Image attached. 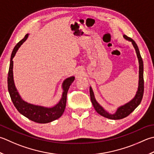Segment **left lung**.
I'll use <instances>...</instances> for the list:
<instances>
[{
    "label": "left lung",
    "mask_w": 154,
    "mask_h": 154,
    "mask_svg": "<svg viewBox=\"0 0 154 154\" xmlns=\"http://www.w3.org/2000/svg\"><path fill=\"white\" fill-rule=\"evenodd\" d=\"M123 37L125 39L130 41L132 45H133L135 52L137 54V57L139 62V82H138V88L136 92V94L134 96V97L131 101L128 102L127 103L122 105V106L117 108L116 111L114 113H110L107 110H105L104 108L99 104L96 100L95 97L94 93L91 87H89V93L90 97H91V103L93 105V107L95 108V111L101 116L106 117L111 119H121L124 117L128 116L129 114L135 110L138 105H139L141 101V99L143 97V90H144V81H143V63L142 58H141L139 48H138L137 44L133 39L127 37L126 35H123Z\"/></svg>",
    "instance_id": "8db88e82"
}]
</instances>
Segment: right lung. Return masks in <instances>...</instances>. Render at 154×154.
Listing matches in <instances>:
<instances>
[{
    "instance_id": "right-lung-1",
    "label": "right lung",
    "mask_w": 154,
    "mask_h": 154,
    "mask_svg": "<svg viewBox=\"0 0 154 154\" xmlns=\"http://www.w3.org/2000/svg\"><path fill=\"white\" fill-rule=\"evenodd\" d=\"M29 34H26L22 40L19 41L14 47L12 52L10 66L8 74V90L10 94L11 100L16 107L18 111L23 116L27 117L32 122L38 123H49L59 119L64 112L66 102H67V94L69 87L75 80V77L71 76L65 79L62 83L63 93L61 98L55 105L53 107H48L41 106V105H33L27 103L21 98L15 87L13 78V61L14 57L16 55L19 47L28 38Z\"/></svg>"
}]
</instances>
